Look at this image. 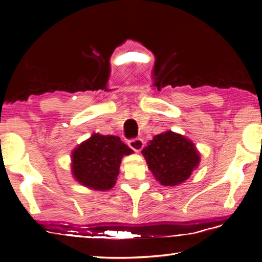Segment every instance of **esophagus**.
<instances>
[{"mask_svg":"<svg viewBox=\"0 0 262 262\" xmlns=\"http://www.w3.org/2000/svg\"><path fill=\"white\" fill-rule=\"evenodd\" d=\"M128 145L134 150V151L139 152L143 148V140L140 139V137H135V139H130L128 141Z\"/></svg>","mask_w":262,"mask_h":262,"instance_id":"34e87169","label":"esophagus"}]
</instances>
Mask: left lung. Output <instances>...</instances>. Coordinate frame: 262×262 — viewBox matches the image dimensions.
<instances>
[{"label": "left lung", "instance_id": "8db88e82", "mask_svg": "<svg viewBox=\"0 0 262 262\" xmlns=\"http://www.w3.org/2000/svg\"><path fill=\"white\" fill-rule=\"evenodd\" d=\"M142 154L155 178L164 186L184 183L200 162L192 142L170 130L155 135Z\"/></svg>", "mask_w": 262, "mask_h": 262}]
</instances>
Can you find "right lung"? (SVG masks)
<instances>
[{"label":"right lung","mask_w":262,"mask_h":262,"mask_svg":"<svg viewBox=\"0 0 262 262\" xmlns=\"http://www.w3.org/2000/svg\"><path fill=\"white\" fill-rule=\"evenodd\" d=\"M132 152L120 137L94 134L73 152L75 179L97 190L111 189L119 174L122 156Z\"/></svg>","instance_id":"right-lung-1"}]
</instances>
